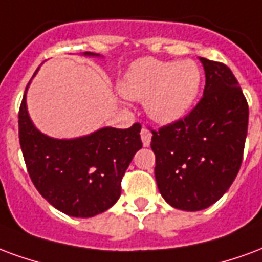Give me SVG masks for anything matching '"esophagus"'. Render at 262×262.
<instances>
[{
	"instance_id": "esophagus-1",
	"label": "esophagus",
	"mask_w": 262,
	"mask_h": 262,
	"mask_svg": "<svg viewBox=\"0 0 262 262\" xmlns=\"http://www.w3.org/2000/svg\"><path fill=\"white\" fill-rule=\"evenodd\" d=\"M150 138H152V134L148 128H142L141 129V139H142V144L144 146H149L150 145Z\"/></svg>"
}]
</instances>
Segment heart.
<instances>
[{
    "label": "heart",
    "mask_w": 262,
    "mask_h": 262,
    "mask_svg": "<svg viewBox=\"0 0 262 262\" xmlns=\"http://www.w3.org/2000/svg\"><path fill=\"white\" fill-rule=\"evenodd\" d=\"M201 86V70L191 60L160 61L144 58L125 75L121 92L144 102L150 118L162 124L184 117L195 102Z\"/></svg>",
    "instance_id": "1"
}]
</instances>
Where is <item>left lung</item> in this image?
Segmentation results:
<instances>
[{"label": "left lung", "instance_id": "left-lung-1", "mask_svg": "<svg viewBox=\"0 0 262 262\" xmlns=\"http://www.w3.org/2000/svg\"><path fill=\"white\" fill-rule=\"evenodd\" d=\"M200 61L204 96L184 118L152 129L150 142L160 194L173 208L191 212L211 207L232 186L249 125V104L230 68Z\"/></svg>", "mask_w": 262, "mask_h": 262}]
</instances>
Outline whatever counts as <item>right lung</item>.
Listing matches in <instances>:
<instances>
[{
    "mask_svg": "<svg viewBox=\"0 0 262 262\" xmlns=\"http://www.w3.org/2000/svg\"><path fill=\"white\" fill-rule=\"evenodd\" d=\"M26 91L19 108V142L37 191L70 216L91 217L107 211L120 198L121 179L142 148L141 124L127 129L104 127L74 139L51 138L32 123Z\"/></svg>",
    "mask_w": 262,
    "mask_h": 262,
    "instance_id": "add662e5",
    "label": "right lung"
}]
</instances>
